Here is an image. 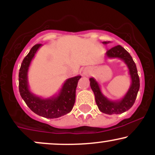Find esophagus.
Instances as JSON below:
<instances>
[{"label":"esophagus","mask_w":155,"mask_h":155,"mask_svg":"<svg viewBox=\"0 0 155 155\" xmlns=\"http://www.w3.org/2000/svg\"><path fill=\"white\" fill-rule=\"evenodd\" d=\"M89 73H90V70H89L88 68H84L83 70L82 74H83V75L87 76V74H89Z\"/></svg>","instance_id":"1"}]
</instances>
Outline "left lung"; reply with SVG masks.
Wrapping results in <instances>:
<instances>
[{
  "mask_svg": "<svg viewBox=\"0 0 155 155\" xmlns=\"http://www.w3.org/2000/svg\"><path fill=\"white\" fill-rule=\"evenodd\" d=\"M108 43L110 42H103L104 44ZM106 55L108 58H120L127 65L131 79L129 90L122 99L111 101L102 93L100 85L93 77L90 79V87L95 95L96 104L101 112L106 114H119L129 110L134 104L140 88L139 76L138 75L136 63L133 61L132 57L120 45L108 49L106 51Z\"/></svg>",
  "mask_w": 155,
  "mask_h": 155,
  "instance_id": "8db88e82",
  "label": "left lung"
}]
</instances>
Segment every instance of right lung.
Wrapping results in <instances>:
<instances>
[{"label":"right lung","mask_w":155,"mask_h":155,"mask_svg":"<svg viewBox=\"0 0 155 155\" xmlns=\"http://www.w3.org/2000/svg\"><path fill=\"white\" fill-rule=\"evenodd\" d=\"M42 44H35L24 58L19 72V90L27 106L36 114L54 119L64 116L72 110L75 104L76 89L81 76L69 78L63 84L59 93L47 98L35 95L30 90L28 74L32 60Z\"/></svg>","instance_id":"obj_1"}]
</instances>
